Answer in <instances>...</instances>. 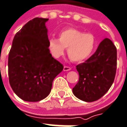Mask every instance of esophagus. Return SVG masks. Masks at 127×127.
I'll return each mask as SVG.
<instances>
[{"label": "esophagus", "instance_id": "34e87169", "mask_svg": "<svg viewBox=\"0 0 127 127\" xmlns=\"http://www.w3.org/2000/svg\"><path fill=\"white\" fill-rule=\"evenodd\" d=\"M70 70H71V68L70 66H64V71H70Z\"/></svg>", "mask_w": 127, "mask_h": 127}]
</instances>
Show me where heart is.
I'll return each instance as SVG.
<instances>
[{
  "label": "heart",
  "mask_w": 127,
  "mask_h": 127,
  "mask_svg": "<svg viewBox=\"0 0 127 127\" xmlns=\"http://www.w3.org/2000/svg\"><path fill=\"white\" fill-rule=\"evenodd\" d=\"M97 40L91 33H84L74 28H68L59 33V39L50 37L48 40L49 51L55 59L61 57L67 48L69 58L73 61H82L94 52Z\"/></svg>",
  "instance_id": "obj_1"
}]
</instances>
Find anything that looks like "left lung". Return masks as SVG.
<instances>
[{
	"label": "left lung",
	"instance_id": "8db88e82",
	"mask_svg": "<svg viewBox=\"0 0 127 127\" xmlns=\"http://www.w3.org/2000/svg\"><path fill=\"white\" fill-rule=\"evenodd\" d=\"M79 81L73 88L76 97L85 102L99 100L112 86L117 70V48L108 38L100 42L93 55L76 66Z\"/></svg>",
	"mask_w": 127,
	"mask_h": 127
}]
</instances>
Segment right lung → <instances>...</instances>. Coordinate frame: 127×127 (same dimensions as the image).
<instances>
[{
    "mask_svg": "<svg viewBox=\"0 0 127 127\" xmlns=\"http://www.w3.org/2000/svg\"><path fill=\"white\" fill-rule=\"evenodd\" d=\"M47 18L35 17L16 33L8 56V77L22 100L38 102L50 93L52 83L64 66L48 49Z\"/></svg>",
    "mask_w": 127,
    "mask_h": 127,
    "instance_id": "obj_1",
    "label": "right lung"
}]
</instances>
